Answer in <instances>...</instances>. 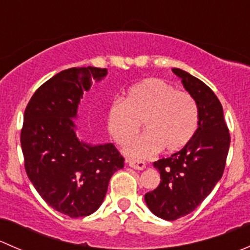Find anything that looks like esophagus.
Here are the masks:
<instances>
[{"label": "esophagus", "mask_w": 250, "mask_h": 250, "mask_svg": "<svg viewBox=\"0 0 250 250\" xmlns=\"http://www.w3.org/2000/svg\"><path fill=\"white\" fill-rule=\"evenodd\" d=\"M127 162L128 165H129V167L134 168V169L137 170H143L145 169L146 167V165L143 162V161H137V160H132V158H128Z\"/></svg>", "instance_id": "34e87169"}]
</instances>
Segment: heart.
<instances>
[{"mask_svg": "<svg viewBox=\"0 0 250 250\" xmlns=\"http://www.w3.org/2000/svg\"><path fill=\"white\" fill-rule=\"evenodd\" d=\"M198 105L188 92L160 78H146L129 88L125 102L112 103L107 111V129L120 145L139 133H146L127 146L135 157H147L158 150L173 153L183 150L198 129Z\"/></svg>", "mask_w": 250, "mask_h": 250, "instance_id": "heart-1", "label": "heart"}]
</instances>
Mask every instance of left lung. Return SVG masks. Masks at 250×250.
<instances>
[{"instance_id": "1", "label": "left lung", "mask_w": 250, "mask_h": 250, "mask_svg": "<svg viewBox=\"0 0 250 250\" xmlns=\"http://www.w3.org/2000/svg\"><path fill=\"white\" fill-rule=\"evenodd\" d=\"M173 72L198 105V129L192 140L168 158L153 163L161 183L145 195V202L158 218L173 221L195 210L223 176L230 147V132L221 103L213 90L180 69Z\"/></svg>"}]
</instances>
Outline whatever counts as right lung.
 <instances>
[{"mask_svg":"<svg viewBox=\"0 0 250 250\" xmlns=\"http://www.w3.org/2000/svg\"><path fill=\"white\" fill-rule=\"evenodd\" d=\"M100 67H71L44 82L24 113L20 143L27 176L48 206L71 218L94 213L109 181L125 166L113 144L78 140L72 121L84 90L106 76Z\"/></svg>","mask_w":250,"mask_h":250,"instance_id":"obj_1","label":"right lung"}]
</instances>
